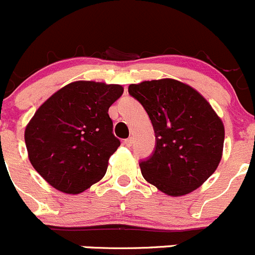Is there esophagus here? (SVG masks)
Instances as JSON below:
<instances>
[{
  "instance_id": "1",
  "label": "esophagus",
  "mask_w": 255,
  "mask_h": 255,
  "mask_svg": "<svg viewBox=\"0 0 255 255\" xmlns=\"http://www.w3.org/2000/svg\"><path fill=\"white\" fill-rule=\"evenodd\" d=\"M124 143L128 146V147H130V146L132 145V137H128L127 140H124Z\"/></svg>"
}]
</instances>
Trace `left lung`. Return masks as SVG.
Masks as SVG:
<instances>
[{"mask_svg": "<svg viewBox=\"0 0 255 255\" xmlns=\"http://www.w3.org/2000/svg\"><path fill=\"white\" fill-rule=\"evenodd\" d=\"M128 94L142 105L155 131V150L140 161L143 178L175 197L200 187L223 151V123L210 103L175 79L131 84Z\"/></svg>", "mask_w": 255, "mask_h": 255, "instance_id": "obj_1", "label": "left lung"}]
</instances>
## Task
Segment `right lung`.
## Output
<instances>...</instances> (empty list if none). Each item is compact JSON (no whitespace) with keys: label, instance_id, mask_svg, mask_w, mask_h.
Masks as SVG:
<instances>
[{"label":"right lung","instance_id":"add662e5","mask_svg":"<svg viewBox=\"0 0 255 255\" xmlns=\"http://www.w3.org/2000/svg\"><path fill=\"white\" fill-rule=\"evenodd\" d=\"M123 92L122 85L79 80L39 107L24 141L32 166L50 186L77 195L104 177L120 146L108 112Z\"/></svg>","mask_w":255,"mask_h":255}]
</instances>
